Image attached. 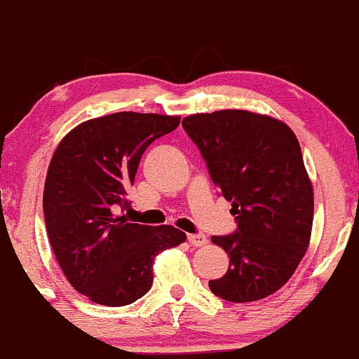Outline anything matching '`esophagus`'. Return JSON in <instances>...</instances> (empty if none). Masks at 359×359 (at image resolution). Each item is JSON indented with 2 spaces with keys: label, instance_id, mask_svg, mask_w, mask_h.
<instances>
[{
  "label": "esophagus",
  "instance_id": "esophagus-1",
  "mask_svg": "<svg viewBox=\"0 0 359 359\" xmlns=\"http://www.w3.org/2000/svg\"><path fill=\"white\" fill-rule=\"evenodd\" d=\"M189 242L194 245V248H201V245L206 244V235H203V233L189 235Z\"/></svg>",
  "mask_w": 359,
  "mask_h": 359
}]
</instances>
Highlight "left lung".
<instances>
[{
	"mask_svg": "<svg viewBox=\"0 0 359 359\" xmlns=\"http://www.w3.org/2000/svg\"><path fill=\"white\" fill-rule=\"evenodd\" d=\"M182 124L238 222L233 235L212 236L229 269L210 290L231 302L269 297L310 245L313 187L297 137L281 121L248 110L194 114Z\"/></svg>",
	"mask_w": 359,
	"mask_h": 359,
	"instance_id": "8db88e82",
	"label": "left lung"
}]
</instances>
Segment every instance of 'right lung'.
I'll use <instances>...</instances> for the list:
<instances>
[{
	"instance_id": "obj_1",
	"label": "right lung",
	"mask_w": 359,
	"mask_h": 359,
	"mask_svg": "<svg viewBox=\"0 0 359 359\" xmlns=\"http://www.w3.org/2000/svg\"><path fill=\"white\" fill-rule=\"evenodd\" d=\"M177 124V115L117 111L81 123L53 154L42 199L49 244L72 288L96 304L126 306L146 295L154 256L187 240L172 226L117 215L144 151Z\"/></svg>"
}]
</instances>
